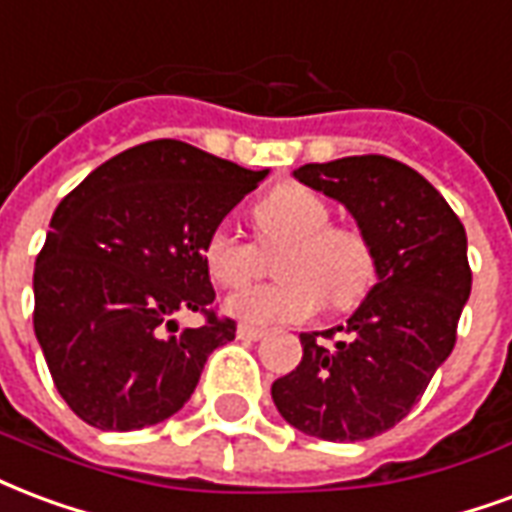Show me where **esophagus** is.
I'll use <instances>...</instances> for the list:
<instances>
[{
  "label": "esophagus",
  "instance_id": "1",
  "mask_svg": "<svg viewBox=\"0 0 512 512\" xmlns=\"http://www.w3.org/2000/svg\"><path fill=\"white\" fill-rule=\"evenodd\" d=\"M238 339H244V342H257V339H263L266 331L263 328H255V325H238Z\"/></svg>",
  "mask_w": 512,
  "mask_h": 512
}]
</instances>
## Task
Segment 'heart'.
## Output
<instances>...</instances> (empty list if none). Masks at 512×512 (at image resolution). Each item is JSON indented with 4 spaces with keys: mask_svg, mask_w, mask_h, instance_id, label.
I'll return each instance as SVG.
<instances>
[{
    "mask_svg": "<svg viewBox=\"0 0 512 512\" xmlns=\"http://www.w3.org/2000/svg\"><path fill=\"white\" fill-rule=\"evenodd\" d=\"M263 252H278L274 285L246 287L225 298V312L249 325L298 323L328 304L350 309L374 285V249L358 227L333 225L331 206L306 187H282L252 211ZM208 276L225 290L252 282L263 257L252 244L217 227L203 246Z\"/></svg>",
    "mask_w": 512,
    "mask_h": 512,
    "instance_id": "heart-1",
    "label": "heart"
}]
</instances>
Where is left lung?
I'll return each instance as SVG.
<instances>
[{"mask_svg": "<svg viewBox=\"0 0 512 512\" xmlns=\"http://www.w3.org/2000/svg\"><path fill=\"white\" fill-rule=\"evenodd\" d=\"M293 176L350 211L374 249L377 282L336 328L339 342L301 333L304 358L271 399L309 437L361 442L407 418L453 352L472 290L467 233L418 170L380 154L312 162Z\"/></svg>", "mask_w": 512, "mask_h": 512, "instance_id": "left-lung-1", "label": "left lung"}]
</instances>
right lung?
<instances>
[{
  "label": "right lung",
  "instance_id": "obj_1",
  "mask_svg": "<svg viewBox=\"0 0 512 512\" xmlns=\"http://www.w3.org/2000/svg\"><path fill=\"white\" fill-rule=\"evenodd\" d=\"M181 140H149L92 170L59 203L34 263V336L67 407L135 431L189 401L206 358L236 339L208 312L203 246L266 179ZM203 311L207 325L175 317Z\"/></svg>",
  "mask_w": 512,
  "mask_h": 512
}]
</instances>
